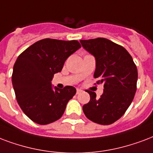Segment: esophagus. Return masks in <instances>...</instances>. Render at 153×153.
Segmentation results:
<instances>
[{"mask_svg":"<svg viewBox=\"0 0 153 153\" xmlns=\"http://www.w3.org/2000/svg\"><path fill=\"white\" fill-rule=\"evenodd\" d=\"M81 92H82L81 89H79V88H77V89H76V94H79V93H81Z\"/></svg>","mask_w":153,"mask_h":153,"instance_id":"obj_1","label":"esophagus"}]
</instances>
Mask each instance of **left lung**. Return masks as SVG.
<instances>
[{"instance_id":"8db88e82","label":"left lung","mask_w":153,"mask_h":153,"mask_svg":"<svg viewBox=\"0 0 153 153\" xmlns=\"http://www.w3.org/2000/svg\"><path fill=\"white\" fill-rule=\"evenodd\" d=\"M82 47L95 58L94 77L97 84H103L100 99L96 94L87 91L91 97L82 111L90 120L102 125H109L125 113L136 91L138 72L130 53L123 46L98 38L80 41Z\"/></svg>"}]
</instances>
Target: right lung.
Here are the masks:
<instances>
[{"label":"right lung","instance_id":"obj_1","mask_svg":"<svg viewBox=\"0 0 153 153\" xmlns=\"http://www.w3.org/2000/svg\"><path fill=\"white\" fill-rule=\"evenodd\" d=\"M81 47L78 41L45 38L33 43L17 58L12 82L23 112L36 123H53L63 115L76 89L66 86L52 87L53 74L60 72L65 61Z\"/></svg>","mask_w":153,"mask_h":153}]
</instances>
